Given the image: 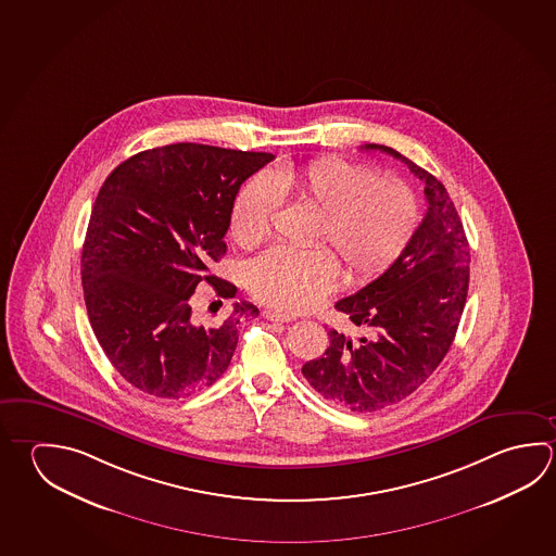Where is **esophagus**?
Listing matches in <instances>:
<instances>
[{
    "mask_svg": "<svg viewBox=\"0 0 556 556\" xmlns=\"http://www.w3.org/2000/svg\"><path fill=\"white\" fill-rule=\"evenodd\" d=\"M263 315L268 321H282V324L293 321V315L282 314V312H276V309H266Z\"/></svg>",
    "mask_w": 556,
    "mask_h": 556,
    "instance_id": "1",
    "label": "esophagus"
}]
</instances>
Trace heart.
<instances>
[{
	"mask_svg": "<svg viewBox=\"0 0 556 556\" xmlns=\"http://www.w3.org/2000/svg\"><path fill=\"white\" fill-rule=\"evenodd\" d=\"M283 195L319 210L315 239L333 247L353 280H370L390 268L419 223V205L405 184L376 178L363 164L327 156L300 168L258 174L244 184L232 203L235 242L249 249L264 241ZM336 257L327 244H278L251 261L247 288L282 312H302L333 290L341 273Z\"/></svg>",
	"mask_w": 556,
	"mask_h": 556,
	"instance_id": "b5f03b06",
	"label": "heart"
}]
</instances>
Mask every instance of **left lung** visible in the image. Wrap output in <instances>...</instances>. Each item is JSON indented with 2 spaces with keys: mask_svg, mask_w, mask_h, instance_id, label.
I'll return each instance as SVG.
<instances>
[{
  "mask_svg": "<svg viewBox=\"0 0 556 556\" xmlns=\"http://www.w3.org/2000/svg\"><path fill=\"white\" fill-rule=\"evenodd\" d=\"M425 184L427 213L404 253L363 290L337 302L358 337L329 331V346L303 378L331 404L368 414L397 404L434 372L465 309L470 249L455 203L433 174L384 144Z\"/></svg>",
  "mask_w": 556,
  "mask_h": 556,
  "instance_id": "1",
  "label": "left lung"
}]
</instances>
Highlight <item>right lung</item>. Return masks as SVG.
I'll return each mask as SVG.
<instances>
[{
  "label": "right lung",
  "instance_id": "right-lung-1",
  "mask_svg": "<svg viewBox=\"0 0 556 556\" xmlns=\"http://www.w3.org/2000/svg\"><path fill=\"white\" fill-rule=\"evenodd\" d=\"M270 152L176 142L139 152L108 176L81 249V286L91 329L123 378L144 394L176 400L212 386L231 363L242 317L232 303L222 324L193 315L198 283L219 298L237 288L210 274L241 184Z\"/></svg>",
  "mask_w": 556,
  "mask_h": 556
}]
</instances>
